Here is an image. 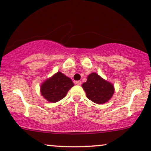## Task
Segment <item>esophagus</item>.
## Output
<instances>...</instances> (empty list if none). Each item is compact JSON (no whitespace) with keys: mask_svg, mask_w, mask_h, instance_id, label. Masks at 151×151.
I'll list each match as a JSON object with an SVG mask.
<instances>
[{"mask_svg":"<svg viewBox=\"0 0 151 151\" xmlns=\"http://www.w3.org/2000/svg\"><path fill=\"white\" fill-rule=\"evenodd\" d=\"M76 84L77 85H81V81H76Z\"/></svg>","mask_w":151,"mask_h":151,"instance_id":"obj_1","label":"esophagus"}]
</instances>
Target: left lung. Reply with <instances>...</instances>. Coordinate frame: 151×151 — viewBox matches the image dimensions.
I'll return each mask as SVG.
<instances>
[{"label":"left lung","mask_w":151,"mask_h":151,"mask_svg":"<svg viewBox=\"0 0 151 151\" xmlns=\"http://www.w3.org/2000/svg\"><path fill=\"white\" fill-rule=\"evenodd\" d=\"M87 97L98 104L106 103L112 97L114 87L111 83L106 81L96 73H92L87 77L86 83L82 85Z\"/></svg>","instance_id":"left-lung-1"}]
</instances>
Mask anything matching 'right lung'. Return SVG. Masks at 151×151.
Listing matches in <instances>:
<instances>
[{"instance_id": "1", "label": "right lung", "mask_w": 151, "mask_h": 151, "mask_svg": "<svg viewBox=\"0 0 151 151\" xmlns=\"http://www.w3.org/2000/svg\"><path fill=\"white\" fill-rule=\"evenodd\" d=\"M73 85L70 78L61 72H57L52 77L42 83L40 91L45 99L55 103L64 98L68 91Z\"/></svg>"}]
</instances>
